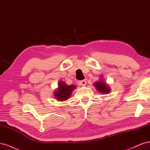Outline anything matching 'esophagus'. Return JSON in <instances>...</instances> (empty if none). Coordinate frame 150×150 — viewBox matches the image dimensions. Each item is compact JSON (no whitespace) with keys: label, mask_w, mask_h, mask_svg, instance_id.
I'll list each match as a JSON object with an SVG mask.
<instances>
[{"label":"esophagus","mask_w":150,"mask_h":150,"mask_svg":"<svg viewBox=\"0 0 150 150\" xmlns=\"http://www.w3.org/2000/svg\"><path fill=\"white\" fill-rule=\"evenodd\" d=\"M80 84H81V86H86V80H83V81H81V82H80Z\"/></svg>","instance_id":"esophagus-1"}]
</instances>
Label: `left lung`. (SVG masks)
Returning a JSON list of instances; mask_svg holds the SVG:
<instances>
[{"mask_svg": "<svg viewBox=\"0 0 150 150\" xmlns=\"http://www.w3.org/2000/svg\"><path fill=\"white\" fill-rule=\"evenodd\" d=\"M101 77L100 79L94 83L93 85L99 93L102 94H109L111 91V88L106 81H104V79H103V76H101Z\"/></svg>", "mask_w": 150, "mask_h": 150, "instance_id": "1", "label": "left lung"}]
</instances>
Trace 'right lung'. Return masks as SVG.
Listing matches in <instances>:
<instances>
[{
    "instance_id": "right-lung-1",
    "label": "right lung",
    "mask_w": 150,
    "mask_h": 150,
    "mask_svg": "<svg viewBox=\"0 0 150 150\" xmlns=\"http://www.w3.org/2000/svg\"><path fill=\"white\" fill-rule=\"evenodd\" d=\"M76 88L74 84L67 85L64 81L58 83V88L54 91V96L58 101H64L69 99L72 91Z\"/></svg>"
}]
</instances>
